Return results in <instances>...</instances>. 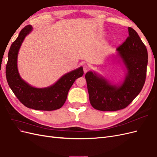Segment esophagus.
I'll return each mask as SVG.
<instances>
[{"label":"esophagus","instance_id":"1","mask_svg":"<svg viewBox=\"0 0 157 157\" xmlns=\"http://www.w3.org/2000/svg\"><path fill=\"white\" fill-rule=\"evenodd\" d=\"M89 66L87 65H83V70H84V72L86 73L87 71L89 70Z\"/></svg>","mask_w":157,"mask_h":157}]
</instances>
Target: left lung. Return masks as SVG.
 <instances>
[{"instance_id":"8db88e82","label":"left lung","mask_w":157,"mask_h":157,"mask_svg":"<svg viewBox=\"0 0 157 157\" xmlns=\"http://www.w3.org/2000/svg\"><path fill=\"white\" fill-rule=\"evenodd\" d=\"M128 35L117 48L118 56L128 70L121 86L112 85L92 71L85 75L90 104L97 110L115 111L126 108L144 86L148 62L146 46L137 32L130 27Z\"/></svg>"}]
</instances>
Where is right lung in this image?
<instances>
[{
	"instance_id": "add662e5",
	"label": "right lung",
	"mask_w": 157,
	"mask_h": 157,
	"mask_svg": "<svg viewBox=\"0 0 157 157\" xmlns=\"http://www.w3.org/2000/svg\"><path fill=\"white\" fill-rule=\"evenodd\" d=\"M31 30V25L25 27L10 46L6 67L7 82L15 96L25 107L39 111L56 110L63 105L69 90L75 80L83 75V68L80 67L65 74L48 88H36L28 84L19 75L17 59L22 42Z\"/></svg>"
}]
</instances>
